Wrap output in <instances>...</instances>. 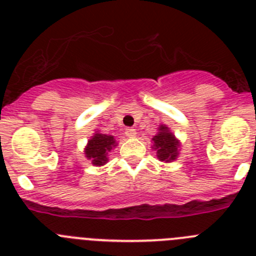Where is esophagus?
<instances>
[{"mask_svg": "<svg viewBox=\"0 0 256 256\" xmlns=\"http://www.w3.org/2000/svg\"><path fill=\"white\" fill-rule=\"evenodd\" d=\"M136 134H137V132H136V130H133V128H126V137L133 138V137H136Z\"/></svg>", "mask_w": 256, "mask_h": 256, "instance_id": "esophagus-1", "label": "esophagus"}]
</instances>
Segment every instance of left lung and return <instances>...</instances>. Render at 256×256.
Segmentation results:
<instances>
[{
    "label": "left lung",
    "instance_id": "8db88e82",
    "mask_svg": "<svg viewBox=\"0 0 256 256\" xmlns=\"http://www.w3.org/2000/svg\"><path fill=\"white\" fill-rule=\"evenodd\" d=\"M180 140L170 132L165 124H160L158 133L152 137V150L156 151V156L160 162H172L177 160L180 155Z\"/></svg>",
    "mask_w": 256,
    "mask_h": 256
}]
</instances>
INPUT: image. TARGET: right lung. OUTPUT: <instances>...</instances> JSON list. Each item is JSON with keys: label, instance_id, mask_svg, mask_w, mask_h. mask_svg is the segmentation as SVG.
Segmentation results:
<instances>
[{"label": "right lung", "instance_id": "obj_1", "mask_svg": "<svg viewBox=\"0 0 256 256\" xmlns=\"http://www.w3.org/2000/svg\"><path fill=\"white\" fill-rule=\"evenodd\" d=\"M118 144L114 136L104 134V133L94 130V134L88 140L84 148L86 158L91 160L94 166H102L108 162V154Z\"/></svg>", "mask_w": 256, "mask_h": 256}]
</instances>
